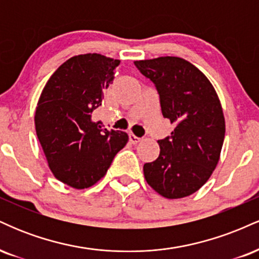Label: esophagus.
Instances as JSON below:
<instances>
[{
  "label": "esophagus",
  "mask_w": 259,
  "mask_h": 259,
  "mask_svg": "<svg viewBox=\"0 0 259 259\" xmlns=\"http://www.w3.org/2000/svg\"><path fill=\"white\" fill-rule=\"evenodd\" d=\"M129 140L132 144H138V142L141 141V139L138 138L136 135H134V134H129Z\"/></svg>",
  "instance_id": "1"
}]
</instances>
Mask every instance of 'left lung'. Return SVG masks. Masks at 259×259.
I'll return each mask as SVG.
<instances>
[{
  "label": "left lung",
  "instance_id": "1",
  "mask_svg": "<svg viewBox=\"0 0 259 259\" xmlns=\"http://www.w3.org/2000/svg\"><path fill=\"white\" fill-rule=\"evenodd\" d=\"M134 64L156 86L163 117L175 124L158 140V158L144 164L145 179L163 197H186L218 164L225 135L221 102L206 75L185 59L167 56Z\"/></svg>",
  "mask_w": 259,
  "mask_h": 259
}]
</instances>
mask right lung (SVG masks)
<instances>
[{"mask_svg":"<svg viewBox=\"0 0 259 259\" xmlns=\"http://www.w3.org/2000/svg\"><path fill=\"white\" fill-rule=\"evenodd\" d=\"M120 61L86 53L64 62L44 88L35 127L53 175L74 189H88L107 173L127 134L102 129L91 114Z\"/></svg>","mask_w":259,"mask_h":259,"instance_id":"add662e5","label":"right lung"}]
</instances>
